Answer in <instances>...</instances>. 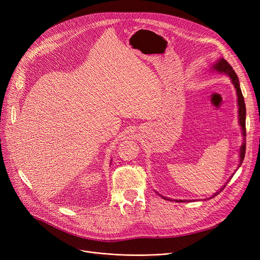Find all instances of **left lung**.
<instances>
[{
    "label": "left lung",
    "instance_id": "8db88e82",
    "mask_svg": "<svg viewBox=\"0 0 260 260\" xmlns=\"http://www.w3.org/2000/svg\"><path fill=\"white\" fill-rule=\"evenodd\" d=\"M214 70H216L217 72L219 73H224L226 75L230 76L231 80H232V83H233L234 87L236 88V92H237V97H238V114H239V123H240V126H241V129H242V135L243 137H245L247 136V132H245V104H244V99H243V95H242V92H241V89H240V85H239V80H238V77L236 75V73L234 72L233 67H232L224 59H220L218 60V62L213 66ZM244 155H245V142H243V144L241 145L240 147V165L239 167L242 165V161L244 159ZM226 185V184H225ZM222 186L219 192L215 193L211 198H214L215 196H217L218 194H219L221 190L225 187ZM162 197V196H161ZM165 198L167 200H170L169 198H166V197H162ZM177 202H182V200H175Z\"/></svg>",
    "mask_w": 260,
    "mask_h": 260
}]
</instances>
